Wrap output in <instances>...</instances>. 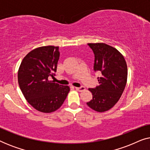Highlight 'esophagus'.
<instances>
[{"label":"esophagus","instance_id":"obj_1","mask_svg":"<svg viewBox=\"0 0 150 150\" xmlns=\"http://www.w3.org/2000/svg\"><path fill=\"white\" fill-rule=\"evenodd\" d=\"M75 89L77 90V91H79L80 92H82L83 91H85V87H75Z\"/></svg>","mask_w":150,"mask_h":150}]
</instances>
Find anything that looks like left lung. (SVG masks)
I'll use <instances>...</instances> for the list:
<instances>
[{
    "mask_svg": "<svg viewBox=\"0 0 150 150\" xmlns=\"http://www.w3.org/2000/svg\"><path fill=\"white\" fill-rule=\"evenodd\" d=\"M95 56L93 69L102 74L99 85L89 91L93 99L87 104L102 112L110 109L120 100L126 87L128 67L124 57L116 48L104 43L88 44Z\"/></svg>",
    "mask_w": 150,
    "mask_h": 150,
    "instance_id": "8db88e82",
    "label": "left lung"
}]
</instances>
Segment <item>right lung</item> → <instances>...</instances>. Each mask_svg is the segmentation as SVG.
<instances>
[{
    "label": "right lung",
    "instance_id": "1",
    "mask_svg": "<svg viewBox=\"0 0 150 150\" xmlns=\"http://www.w3.org/2000/svg\"><path fill=\"white\" fill-rule=\"evenodd\" d=\"M60 52L58 46L35 48L24 57L18 72L20 88L27 102L35 109L52 112L59 109L69 91L68 86L49 81L54 77Z\"/></svg>",
    "mask_w": 150,
    "mask_h": 150
}]
</instances>
